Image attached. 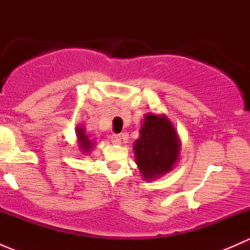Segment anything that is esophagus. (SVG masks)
<instances>
[{
	"label": "esophagus",
	"instance_id": "esophagus-1",
	"mask_svg": "<svg viewBox=\"0 0 250 250\" xmlns=\"http://www.w3.org/2000/svg\"><path fill=\"white\" fill-rule=\"evenodd\" d=\"M110 139H111V143L115 144V145H120V144H121V135L112 134L110 137Z\"/></svg>",
	"mask_w": 250,
	"mask_h": 250
}]
</instances>
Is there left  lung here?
Returning <instances> with one entry per match:
<instances>
[{
    "instance_id": "1",
    "label": "left lung",
    "mask_w": 250,
    "mask_h": 250,
    "mask_svg": "<svg viewBox=\"0 0 250 250\" xmlns=\"http://www.w3.org/2000/svg\"><path fill=\"white\" fill-rule=\"evenodd\" d=\"M139 134L133 150L144 180H156L170 172L180 157L181 141L167 115L146 113Z\"/></svg>"
}]
</instances>
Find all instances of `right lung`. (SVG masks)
Returning <instances> with one entry per match:
<instances>
[{"instance_id": "obj_1", "label": "right lung", "mask_w": 250, "mask_h": 250, "mask_svg": "<svg viewBox=\"0 0 250 250\" xmlns=\"http://www.w3.org/2000/svg\"><path fill=\"white\" fill-rule=\"evenodd\" d=\"M75 132H76L77 146L81 150V152L84 153V155L89 153L92 151V148L94 147L95 143L89 139V135H87V133H85V128L82 125H77Z\"/></svg>"}]
</instances>
